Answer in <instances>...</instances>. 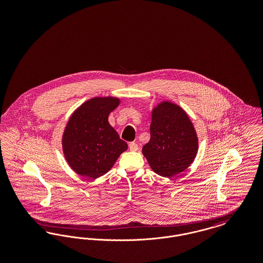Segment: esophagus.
<instances>
[{"label":"esophagus","mask_w":263,"mask_h":263,"mask_svg":"<svg viewBox=\"0 0 263 263\" xmlns=\"http://www.w3.org/2000/svg\"><path fill=\"white\" fill-rule=\"evenodd\" d=\"M129 149H130V151H132V152H136L139 149V147H138V145L135 142H131L129 144Z\"/></svg>","instance_id":"esophagus-1"}]
</instances>
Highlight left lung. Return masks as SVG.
<instances>
[{
	"instance_id": "1",
	"label": "left lung",
	"mask_w": 263,
	"mask_h": 263,
	"mask_svg": "<svg viewBox=\"0 0 263 263\" xmlns=\"http://www.w3.org/2000/svg\"><path fill=\"white\" fill-rule=\"evenodd\" d=\"M150 141L142 152L151 168L163 177L185 171L198 151L196 131L186 112L170 101L159 103L152 112Z\"/></svg>"
}]
</instances>
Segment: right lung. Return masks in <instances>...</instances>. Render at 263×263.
Masks as SVG:
<instances>
[{
  "mask_svg": "<svg viewBox=\"0 0 263 263\" xmlns=\"http://www.w3.org/2000/svg\"><path fill=\"white\" fill-rule=\"evenodd\" d=\"M120 103L117 98H93L77 108L62 137L64 156L78 175L98 178L105 175L128 146L108 122Z\"/></svg>",
  "mask_w": 263,
  "mask_h": 263,
  "instance_id": "add662e5",
  "label": "right lung"
}]
</instances>
